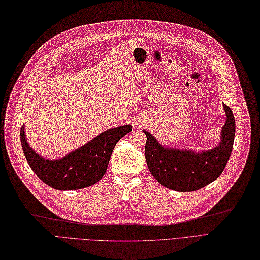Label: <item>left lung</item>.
<instances>
[{
    "instance_id": "8db88e82",
    "label": "left lung",
    "mask_w": 260,
    "mask_h": 260,
    "mask_svg": "<svg viewBox=\"0 0 260 260\" xmlns=\"http://www.w3.org/2000/svg\"><path fill=\"white\" fill-rule=\"evenodd\" d=\"M226 122L216 147L196 152L162 146L148 131L145 155L148 168L159 183L177 191H194L212 183L222 174L233 151L236 124L232 109L223 104Z\"/></svg>"
}]
</instances>
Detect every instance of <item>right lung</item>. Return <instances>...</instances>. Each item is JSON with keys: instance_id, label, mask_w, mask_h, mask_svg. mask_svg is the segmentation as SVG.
Returning a JSON list of instances; mask_svg holds the SVG:
<instances>
[{"instance_id": "right-lung-1", "label": "right lung", "mask_w": 260, "mask_h": 260, "mask_svg": "<svg viewBox=\"0 0 260 260\" xmlns=\"http://www.w3.org/2000/svg\"><path fill=\"white\" fill-rule=\"evenodd\" d=\"M132 131L131 125L110 128L59 159L38 155L26 140L24 125L20 139L28 165L44 183L57 190L80 189L99 182L107 170L117 142Z\"/></svg>"}]
</instances>
